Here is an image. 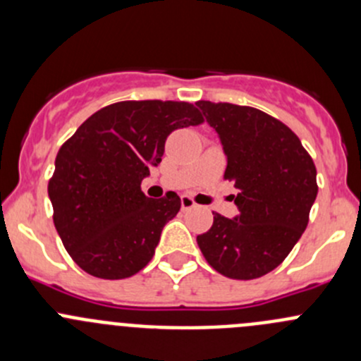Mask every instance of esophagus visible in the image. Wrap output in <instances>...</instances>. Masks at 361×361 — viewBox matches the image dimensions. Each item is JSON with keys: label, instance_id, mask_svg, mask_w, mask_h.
Segmentation results:
<instances>
[{"label": "esophagus", "instance_id": "esophagus-1", "mask_svg": "<svg viewBox=\"0 0 361 361\" xmlns=\"http://www.w3.org/2000/svg\"><path fill=\"white\" fill-rule=\"evenodd\" d=\"M197 204L194 202V199L188 197V195H181V209H192V207H195Z\"/></svg>", "mask_w": 361, "mask_h": 361}]
</instances>
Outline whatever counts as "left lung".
<instances>
[{"label":"left lung","mask_w":361,"mask_h":361,"mask_svg":"<svg viewBox=\"0 0 361 361\" xmlns=\"http://www.w3.org/2000/svg\"><path fill=\"white\" fill-rule=\"evenodd\" d=\"M227 155L224 178L234 181L239 214L213 213L197 235L207 264L231 279H255L274 271L309 221L318 195L316 166L290 127L251 106L199 101Z\"/></svg>","instance_id":"1"}]
</instances>
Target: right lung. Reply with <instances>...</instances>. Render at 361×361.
I'll use <instances>...</instances> for the list:
<instances>
[{
    "instance_id": "add662e5",
    "label": "right lung",
    "mask_w": 361,
    "mask_h": 361,
    "mask_svg": "<svg viewBox=\"0 0 361 361\" xmlns=\"http://www.w3.org/2000/svg\"><path fill=\"white\" fill-rule=\"evenodd\" d=\"M202 122L183 101H120L90 115L59 148L49 181L54 225L87 274L130 278L152 260L181 201L174 192L147 197L141 181L173 130Z\"/></svg>"
}]
</instances>
